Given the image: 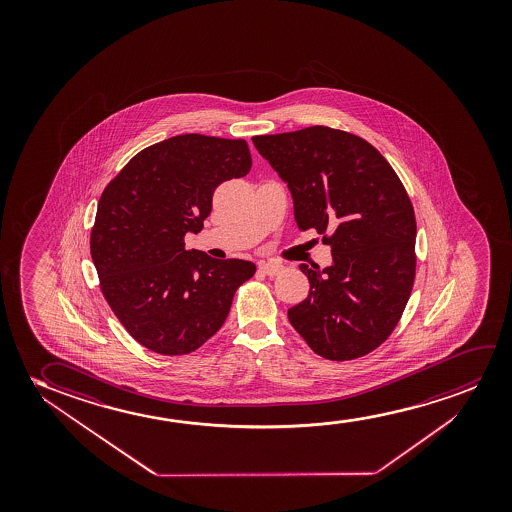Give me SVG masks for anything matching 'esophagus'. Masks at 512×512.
<instances>
[{
  "instance_id": "esophagus-1",
  "label": "esophagus",
  "mask_w": 512,
  "mask_h": 512,
  "mask_svg": "<svg viewBox=\"0 0 512 512\" xmlns=\"http://www.w3.org/2000/svg\"><path fill=\"white\" fill-rule=\"evenodd\" d=\"M280 264H274V262H260L259 271L260 273L267 274V276H276L280 273Z\"/></svg>"
}]
</instances>
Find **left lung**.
<instances>
[{
	"label": "left lung",
	"mask_w": 512,
	"mask_h": 512,
	"mask_svg": "<svg viewBox=\"0 0 512 512\" xmlns=\"http://www.w3.org/2000/svg\"><path fill=\"white\" fill-rule=\"evenodd\" d=\"M294 199L299 231H316L332 266L309 269V295L288 309L309 348L327 360L364 357L397 327L416 273V218L397 173L360 136L313 126L253 136Z\"/></svg>",
	"instance_id": "1"
}]
</instances>
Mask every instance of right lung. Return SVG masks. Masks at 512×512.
Wrapping results in <instances>:
<instances>
[{
	"mask_svg": "<svg viewBox=\"0 0 512 512\" xmlns=\"http://www.w3.org/2000/svg\"><path fill=\"white\" fill-rule=\"evenodd\" d=\"M245 140L180 134L134 155L106 185L91 232L99 287L127 332L161 355H187L224 325L255 274L248 260L185 248L220 183L248 175Z\"/></svg>",
	"mask_w": 512,
	"mask_h": 512,
	"instance_id": "1",
	"label": "right lung"
}]
</instances>
